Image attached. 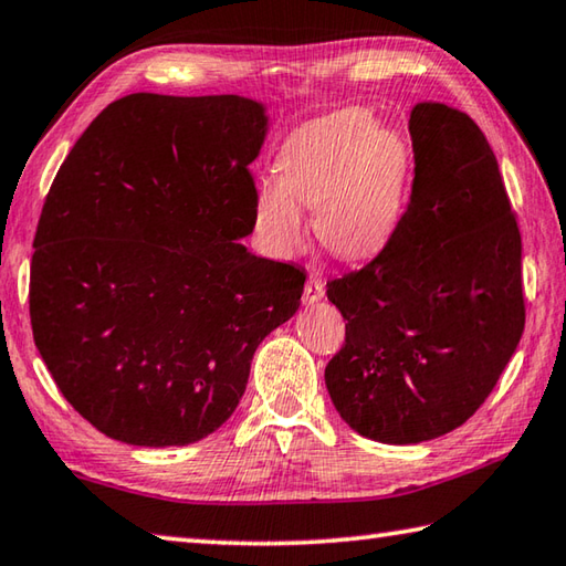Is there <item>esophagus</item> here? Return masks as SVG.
Segmentation results:
<instances>
[{"instance_id":"1","label":"esophagus","mask_w":566,"mask_h":566,"mask_svg":"<svg viewBox=\"0 0 566 566\" xmlns=\"http://www.w3.org/2000/svg\"><path fill=\"white\" fill-rule=\"evenodd\" d=\"M323 295H325V283L321 281L318 275L311 273L308 281H305V289H303V301L305 303H315V301H321Z\"/></svg>"}]
</instances>
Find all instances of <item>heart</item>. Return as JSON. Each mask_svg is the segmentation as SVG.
Instances as JSON below:
<instances>
[{"label":"heart","instance_id":"b5f03b06","mask_svg":"<svg viewBox=\"0 0 566 566\" xmlns=\"http://www.w3.org/2000/svg\"><path fill=\"white\" fill-rule=\"evenodd\" d=\"M277 181L255 193V228L275 253L298 251L303 208L331 253L368 258L400 223L410 154L400 134L365 108H343L301 126L277 154Z\"/></svg>","mask_w":566,"mask_h":566}]
</instances>
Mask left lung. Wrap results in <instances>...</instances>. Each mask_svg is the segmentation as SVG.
Listing matches in <instances>:
<instances>
[{
	"label": "left lung",
	"instance_id": "1",
	"mask_svg": "<svg viewBox=\"0 0 566 566\" xmlns=\"http://www.w3.org/2000/svg\"><path fill=\"white\" fill-rule=\"evenodd\" d=\"M415 176L390 241L328 281L345 343L325 385L355 432L434 440L490 398L524 331L522 235L480 126L444 104L410 114Z\"/></svg>",
	"mask_w": 566,
	"mask_h": 566
}]
</instances>
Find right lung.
<instances>
[{"label": "right lung", "instance_id": "right-lung-1", "mask_svg": "<svg viewBox=\"0 0 566 566\" xmlns=\"http://www.w3.org/2000/svg\"><path fill=\"white\" fill-rule=\"evenodd\" d=\"M251 98L128 94L88 124L44 198L29 271L36 350L106 438L191 444L243 398L305 275L238 243L255 226Z\"/></svg>", "mask_w": 566, "mask_h": 566}]
</instances>
